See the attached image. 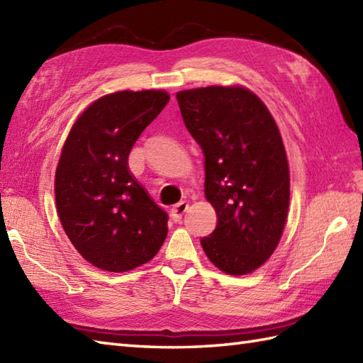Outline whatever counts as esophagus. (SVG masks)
Wrapping results in <instances>:
<instances>
[{"label":"esophagus","mask_w":363,"mask_h":363,"mask_svg":"<svg viewBox=\"0 0 363 363\" xmlns=\"http://www.w3.org/2000/svg\"><path fill=\"white\" fill-rule=\"evenodd\" d=\"M187 209H189V204H187L186 201L177 203L176 206H173V207H172V211H169V217H172V220H173L174 223L181 221L182 215L186 213V211H187Z\"/></svg>","instance_id":"obj_1"}]
</instances>
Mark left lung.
Returning a JSON list of instances; mask_svg holds the SVG:
<instances>
[{
    "label": "left lung",
    "mask_w": 363,
    "mask_h": 363,
    "mask_svg": "<svg viewBox=\"0 0 363 363\" xmlns=\"http://www.w3.org/2000/svg\"><path fill=\"white\" fill-rule=\"evenodd\" d=\"M186 128L204 152V194L217 228L201 238L212 264L248 274L281 240L290 174L279 129L267 106L245 87L209 86L176 94Z\"/></svg>",
    "instance_id": "left-lung-1"
}]
</instances>
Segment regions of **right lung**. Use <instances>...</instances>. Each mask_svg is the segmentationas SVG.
I'll use <instances>...</instances> for the list:
<instances>
[{"instance_id": "right-lung-1", "label": "right lung", "mask_w": 363, "mask_h": 363, "mask_svg": "<svg viewBox=\"0 0 363 363\" xmlns=\"http://www.w3.org/2000/svg\"><path fill=\"white\" fill-rule=\"evenodd\" d=\"M169 101L164 90L101 96L76 120L60 154L54 194L60 223L81 256L121 273L150 262L168 215L130 174L128 156Z\"/></svg>"}]
</instances>
